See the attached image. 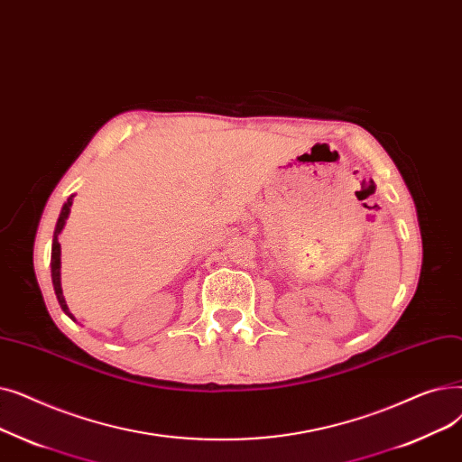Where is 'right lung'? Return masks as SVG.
Wrapping results in <instances>:
<instances>
[{
  "label": "right lung",
  "mask_w": 462,
  "mask_h": 462,
  "mask_svg": "<svg viewBox=\"0 0 462 462\" xmlns=\"http://www.w3.org/2000/svg\"><path fill=\"white\" fill-rule=\"evenodd\" d=\"M73 197H75V195H71L69 199H68V203H65V205L61 207V212H60V217H58V224H56V229H54V238H52V257H51L54 291H56V297H58V302H60V306H61V310H63L65 314H68L71 319H75V318H73V314L69 312L68 304H65V299H63V293H61V283H60V265H61V261H60V243H58V235L61 233V229H63V226H65V219H68V216H69V212H71Z\"/></svg>",
  "instance_id": "1"
}]
</instances>
